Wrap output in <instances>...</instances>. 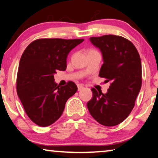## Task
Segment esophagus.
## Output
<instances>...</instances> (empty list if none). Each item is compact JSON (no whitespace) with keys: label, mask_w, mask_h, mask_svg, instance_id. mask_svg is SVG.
I'll return each mask as SVG.
<instances>
[{"label":"esophagus","mask_w":158,"mask_h":158,"mask_svg":"<svg viewBox=\"0 0 158 158\" xmlns=\"http://www.w3.org/2000/svg\"><path fill=\"white\" fill-rule=\"evenodd\" d=\"M84 88V86L82 85H77V90L81 91L82 89Z\"/></svg>","instance_id":"34e87169"}]
</instances>
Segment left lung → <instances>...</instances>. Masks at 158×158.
Here are the masks:
<instances>
[{
  "label": "left lung",
  "instance_id": "obj_1",
  "mask_svg": "<svg viewBox=\"0 0 158 158\" xmlns=\"http://www.w3.org/2000/svg\"><path fill=\"white\" fill-rule=\"evenodd\" d=\"M89 41L102 54L99 76L111 84L106 94L92 88L93 97L87 106L98 123L114 127L124 121L135 105L142 84L140 58L133 43L120 36L93 37Z\"/></svg>",
  "mask_w": 158,
  "mask_h": 158
}]
</instances>
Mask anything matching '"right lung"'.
I'll list each match as a JSON object with an SVG mask.
<instances>
[{"instance_id": "add662e5", "label": "right lung", "mask_w": 158, "mask_h": 158, "mask_svg": "<svg viewBox=\"0 0 158 158\" xmlns=\"http://www.w3.org/2000/svg\"><path fill=\"white\" fill-rule=\"evenodd\" d=\"M83 39H40L27 46L22 55L17 76V93L27 115L45 127L57 121L66 101L76 93L73 82L60 87L54 82L56 71L66 69L69 52Z\"/></svg>"}]
</instances>
